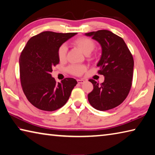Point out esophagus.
I'll use <instances>...</instances> for the list:
<instances>
[{"instance_id": "34e87169", "label": "esophagus", "mask_w": 155, "mask_h": 155, "mask_svg": "<svg viewBox=\"0 0 155 155\" xmlns=\"http://www.w3.org/2000/svg\"><path fill=\"white\" fill-rule=\"evenodd\" d=\"M77 82L78 83H80V84H82V83H83L84 82H85V81H84L83 79H78L77 80Z\"/></svg>"}]
</instances>
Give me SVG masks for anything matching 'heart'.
I'll use <instances>...</instances> for the list:
<instances>
[{
  "label": "heart",
  "mask_w": 155,
  "mask_h": 155,
  "mask_svg": "<svg viewBox=\"0 0 155 155\" xmlns=\"http://www.w3.org/2000/svg\"><path fill=\"white\" fill-rule=\"evenodd\" d=\"M73 44L77 46L85 54H89L95 48V42L91 39L87 37H80L73 41ZM68 48L65 44H63L59 47L57 51V55L60 61H64L66 59ZM67 70L70 74L79 76L85 72L86 68L84 65H70Z\"/></svg>",
  "instance_id": "obj_1"
}]
</instances>
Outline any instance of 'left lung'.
<instances>
[{"mask_svg": "<svg viewBox=\"0 0 155 155\" xmlns=\"http://www.w3.org/2000/svg\"><path fill=\"white\" fill-rule=\"evenodd\" d=\"M102 47V55L97 66L104 81L101 85L89 81L94 89L88 94L89 103L99 111H107L120 105L129 93L133 75V55L122 38L107 30L85 33Z\"/></svg>", "mask_w": 155, "mask_h": 155, "instance_id": "obj_1", "label": "left lung"}]
</instances>
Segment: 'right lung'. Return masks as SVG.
Segmentation results:
<instances>
[{
  "instance_id": "right-lung-1",
  "label": "right lung",
  "mask_w": 155,
  "mask_h": 155,
  "mask_svg": "<svg viewBox=\"0 0 155 155\" xmlns=\"http://www.w3.org/2000/svg\"><path fill=\"white\" fill-rule=\"evenodd\" d=\"M77 33L44 31L31 38L20 57V77L28 101L40 110L52 111L67 103L77 81L65 78L56 83L52 67L59 64V47Z\"/></svg>"
}]
</instances>
